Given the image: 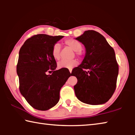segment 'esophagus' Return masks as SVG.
Returning <instances> with one entry per match:
<instances>
[{
	"label": "esophagus",
	"instance_id": "esophagus-1",
	"mask_svg": "<svg viewBox=\"0 0 135 135\" xmlns=\"http://www.w3.org/2000/svg\"><path fill=\"white\" fill-rule=\"evenodd\" d=\"M69 71H70V73H71V72H72V70H71V69H70V70H69Z\"/></svg>",
	"mask_w": 135,
	"mask_h": 135
}]
</instances>
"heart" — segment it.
Segmentation results:
<instances>
[{
	"label": "heart",
	"mask_w": 135,
	"mask_h": 135,
	"mask_svg": "<svg viewBox=\"0 0 135 135\" xmlns=\"http://www.w3.org/2000/svg\"><path fill=\"white\" fill-rule=\"evenodd\" d=\"M65 44L68 47H70L74 52H80L81 50V44L78 41L74 39H68L65 41ZM60 49L61 46L59 43L55 44L52 48V56L54 59H59L60 58ZM77 65V61L76 60H61L58 63V67L59 68H68L71 69L73 67Z\"/></svg>",
	"instance_id": "obj_1"
}]
</instances>
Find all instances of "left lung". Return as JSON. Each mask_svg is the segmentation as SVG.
Instances as JSON below:
<instances>
[{
    "instance_id": "obj_1",
    "label": "left lung",
    "mask_w": 135,
    "mask_h": 135,
    "mask_svg": "<svg viewBox=\"0 0 135 135\" xmlns=\"http://www.w3.org/2000/svg\"><path fill=\"white\" fill-rule=\"evenodd\" d=\"M85 47L81 64L73 70L77 79L74 86L79 100L89 105L104 104L115 91L118 66L114 49L105 38L94 30H88L75 38Z\"/></svg>"
}]
</instances>
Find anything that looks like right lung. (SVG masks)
I'll list each match as a JSON object with an SVG mask.
<instances>
[{"mask_svg": "<svg viewBox=\"0 0 135 135\" xmlns=\"http://www.w3.org/2000/svg\"><path fill=\"white\" fill-rule=\"evenodd\" d=\"M63 37L37 35L27 39L20 50L17 73L20 92L38 110L46 111L56 105L59 91L71 76L66 68L55 70L56 62L52 54L54 45ZM50 71L52 74L47 75Z\"/></svg>", "mask_w": 135, "mask_h": 135, "instance_id": "1", "label": "right lung"}]
</instances>
